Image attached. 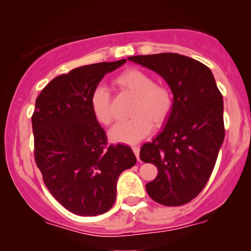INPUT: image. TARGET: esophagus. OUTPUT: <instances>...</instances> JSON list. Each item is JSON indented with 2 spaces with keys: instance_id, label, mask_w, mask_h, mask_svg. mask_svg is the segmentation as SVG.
<instances>
[{
  "instance_id": "obj_1",
  "label": "esophagus",
  "mask_w": 251,
  "mask_h": 251,
  "mask_svg": "<svg viewBox=\"0 0 251 251\" xmlns=\"http://www.w3.org/2000/svg\"><path fill=\"white\" fill-rule=\"evenodd\" d=\"M132 150H133V152H134L135 157H137V159L139 160V152H140L139 146H133V148H132Z\"/></svg>"
}]
</instances>
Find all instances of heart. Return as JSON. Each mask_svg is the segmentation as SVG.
Returning <instances> with one entry per match:
<instances>
[{
	"label": "heart",
	"mask_w": 251,
	"mask_h": 251,
	"mask_svg": "<svg viewBox=\"0 0 251 251\" xmlns=\"http://www.w3.org/2000/svg\"><path fill=\"white\" fill-rule=\"evenodd\" d=\"M114 83L119 88L135 97L128 120L118 123L109 132V138L116 143L135 144L151 132L152 127H160L174 109V93L165 85L155 83L151 74L140 70L124 71ZM89 105L98 122L111 125L114 120L111 94L103 86H98L92 92Z\"/></svg>",
	"instance_id": "obj_1"
}]
</instances>
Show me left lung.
Instances as JSON below:
<instances>
[{"mask_svg":"<svg viewBox=\"0 0 251 251\" xmlns=\"http://www.w3.org/2000/svg\"><path fill=\"white\" fill-rule=\"evenodd\" d=\"M155 72L174 93L165 127L140 149V159L157 166L146 184L152 200L168 206L189 203L208 183L224 140L223 97L205 65L176 53L128 57Z\"/></svg>","mask_w":251,"mask_h":251,"instance_id":"left-lung-1","label":"left lung"}]
</instances>
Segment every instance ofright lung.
<instances>
[{"label": "right lung", "instance_id": "obj_1", "mask_svg": "<svg viewBox=\"0 0 251 251\" xmlns=\"http://www.w3.org/2000/svg\"><path fill=\"white\" fill-rule=\"evenodd\" d=\"M125 62L74 68L51 80L36 98L31 117L36 165L53 197L75 215L108 211L120 174L137 162L129 146H107L105 131L89 105L105 74Z\"/></svg>", "mask_w": 251, "mask_h": 251}]
</instances>
